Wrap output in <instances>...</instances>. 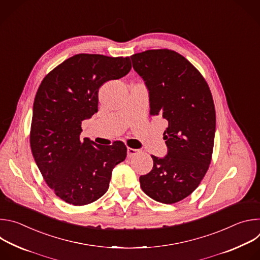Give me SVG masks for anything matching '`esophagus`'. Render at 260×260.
<instances>
[{"label": "esophagus", "mask_w": 260, "mask_h": 260, "mask_svg": "<svg viewBox=\"0 0 260 260\" xmlns=\"http://www.w3.org/2000/svg\"><path fill=\"white\" fill-rule=\"evenodd\" d=\"M140 151L137 150V149H134V148H131V147H127V157H133L134 155L138 154Z\"/></svg>", "instance_id": "34e87169"}]
</instances>
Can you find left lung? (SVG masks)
<instances>
[{
	"label": "left lung",
	"mask_w": 260,
	"mask_h": 260,
	"mask_svg": "<svg viewBox=\"0 0 260 260\" xmlns=\"http://www.w3.org/2000/svg\"><path fill=\"white\" fill-rule=\"evenodd\" d=\"M150 94V115L168 120L164 139L168 155H152L153 168L140 177L142 190L162 204L191 194L211 164L216 113L211 90L200 71L171 49H151L131 56Z\"/></svg>",
	"instance_id": "obj_1"
}]
</instances>
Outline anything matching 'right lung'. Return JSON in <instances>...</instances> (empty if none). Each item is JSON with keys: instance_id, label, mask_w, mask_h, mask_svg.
I'll return each mask as SVG.
<instances>
[{"instance_id": "right-lung-1", "label": "right lung", "mask_w": 260, "mask_h": 260, "mask_svg": "<svg viewBox=\"0 0 260 260\" xmlns=\"http://www.w3.org/2000/svg\"><path fill=\"white\" fill-rule=\"evenodd\" d=\"M128 56L79 53L50 71L37 90L29 133L35 161L56 197L74 206L91 204L109 188L116 165L126 157L120 141L80 140L81 123L98 112L99 88L131 71Z\"/></svg>"}]
</instances>
